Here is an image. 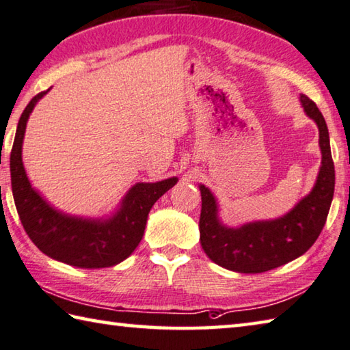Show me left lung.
I'll use <instances>...</instances> for the list:
<instances>
[{
    "mask_svg": "<svg viewBox=\"0 0 350 350\" xmlns=\"http://www.w3.org/2000/svg\"><path fill=\"white\" fill-rule=\"evenodd\" d=\"M299 101L320 131L323 158L314 189L291 212L269 221L226 228L218 218L213 193L200 185V241L206 255L218 266L240 273H261L280 267L308 252L326 224L335 189L329 131L317 104L303 94Z\"/></svg>",
    "mask_w": 350,
    "mask_h": 350,
    "instance_id": "8db88e82",
    "label": "left lung"
}]
</instances>
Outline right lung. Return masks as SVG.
Returning <instances> with one entry per match:
<instances>
[{
  "label": "right lung",
  "instance_id": "obj_1",
  "mask_svg": "<svg viewBox=\"0 0 350 350\" xmlns=\"http://www.w3.org/2000/svg\"><path fill=\"white\" fill-rule=\"evenodd\" d=\"M47 92L35 95L24 109L10 152L12 193L21 224L35 246L53 260L84 269L115 266L137 249L152 206L178 178L137 183L107 219L72 217L53 209L30 185L21 158L29 115Z\"/></svg>",
  "mask_w": 350,
  "mask_h": 350
}]
</instances>
